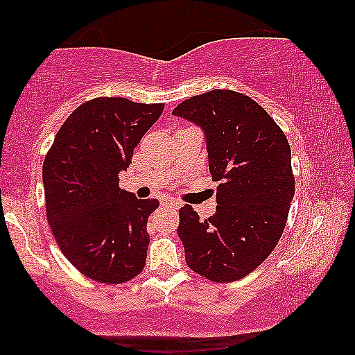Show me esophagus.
Listing matches in <instances>:
<instances>
[{"label": "esophagus", "mask_w": 355, "mask_h": 355, "mask_svg": "<svg viewBox=\"0 0 355 355\" xmlns=\"http://www.w3.org/2000/svg\"><path fill=\"white\" fill-rule=\"evenodd\" d=\"M163 205H168V207H179L181 204L176 199H164L163 200Z\"/></svg>", "instance_id": "obj_1"}]
</instances>
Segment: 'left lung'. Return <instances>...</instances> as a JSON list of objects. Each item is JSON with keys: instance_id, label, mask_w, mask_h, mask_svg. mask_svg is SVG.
I'll return each instance as SVG.
<instances>
[{"instance_id": "8db88e82", "label": "left lung", "mask_w": 355, "mask_h": 355, "mask_svg": "<svg viewBox=\"0 0 355 355\" xmlns=\"http://www.w3.org/2000/svg\"><path fill=\"white\" fill-rule=\"evenodd\" d=\"M204 130L217 210L202 220L186 204L178 236L186 262L214 282L246 277L279 243L295 192L292 151L256 101L230 89L186 99L173 110Z\"/></svg>"}]
</instances>
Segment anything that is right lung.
<instances>
[{"instance_id":"add662e5","label":"right lung","mask_w":355,"mask_h":355,"mask_svg":"<svg viewBox=\"0 0 355 355\" xmlns=\"http://www.w3.org/2000/svg\"><path fill=\"white\" fill-rule=\"evenodd\" d=\"M163 104L96 98L70 114L45 156L47 218L68 261L101 284H123L144 270L156 199L119 187L133 148L158 121Z\"/></svg>"}]
</instances>
